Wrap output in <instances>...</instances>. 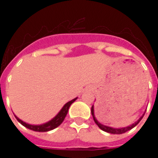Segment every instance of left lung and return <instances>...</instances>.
Returning a JSON list of instances; mask_svg holds the SVG:
<instances>
[{"instance_id":"1","label":"left lung","mask_w":158,"mask_h":158,"mask_svg":"<svg viewBox=\"0 0 158 158\" xmlns=\"http://www.w3.org/2000/svg\"><path fill=\"white\" fill-rule=\"evenodd\" d=\"M91 112H92V115H93V117H94V121H95V123H96L97 125H98V127L100 128L102 130H103V131H105V132L110 133V134H114V135H120V134H123V133L127 132V131L130 130L134 127H135V126H136V125H137L139 123L140 120H142V118L143 117V115H144V114H143V115L142 116H141V117H140L139 119L137 120V121H136V122H135L134 124H132V125H129V126H127V127L113 128V127H110V126H107V125H102V124H101V123L98 121V120H97L96 117H95V115H94V105H93V106H92V108H91Z\"/></svg>"}]
</instances>
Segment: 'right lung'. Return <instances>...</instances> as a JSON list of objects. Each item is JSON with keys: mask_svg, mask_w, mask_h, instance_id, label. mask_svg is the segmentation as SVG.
Returning <instances> with one entry per match:
<instances>
[{"mask_svg": "<svg viewBox=\"0 0 158 158\" xmlns=\"http://www.w3.org/2000/svg\"><path fill=\"white\" fill-rule=\"evenodd\" d=\"M77 99V98H74L71 101L68 102L67 103H65L64 105V106L61 108V110H60L58 114H57L55 117H53L52 119L48 122L44 123V124H42V125H30V124H28V123L24 122L22 120H20L19 118H18L15 115V118L17 119L19 122L20 123L21 125H23L24 127L28 128L29 130H33V131H37V132H47V131H50V130H52L54 129H56V127H58L62 122L63 120H64V118L66 116L67 113H68V110H69V108L70 106L73 102H74L75 100Z\"/></svg>", "mask_w": 158, "mask_h": 158, "instance_id": "add662e5", "label": "right lung"}]
</instances>
